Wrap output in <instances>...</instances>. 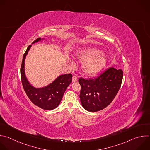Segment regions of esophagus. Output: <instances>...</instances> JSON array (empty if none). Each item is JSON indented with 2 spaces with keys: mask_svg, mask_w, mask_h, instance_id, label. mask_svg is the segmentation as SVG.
I'll list each match as a JSON object with an SVG mask.
<instances>
[{
  "mask_svg": "<svg viewBox=\"0 0 150 150\" xmlns=\"http://www.w3.org/2000/svg\"><path fill=\"white\" fill-rule=\"evenodd\" d=\"M77 81H78V77L74 75L72 77V82H76Z\"/></svg>",
  "mask_w": 150,
  "mask_h": 150,
  "instance_id": "1",
  "label": "esophagus"
}]
</instances>
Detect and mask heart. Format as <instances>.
Instances as JSON below:
<instances>
[{"mask_svg":"<svg viewBox=\"0 0 150 150\" xmlns=\"http://www.w3.org/2000/svg\"><path fill=\"white\" fill-rule=\"evenodd\" d=\"M79 61L84 62L83 70L85 73L94 75L101 71L106 66L108 61L107 56L100 50L90 48L81 50L76 54Z\"/></svg>","mask_w":150,"mask_h":150,"instance_id":"1","label":"heart"}]
</instances>
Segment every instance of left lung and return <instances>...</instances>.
<instances>
[{"label": "left lung", "mask_w": 150, "mask_h": 150, "mask_svg": "<svg viewBox=\"0 0 150 150\" xmlns=\"http://www.w3.org/2000/svg\"><path fill=\"white\" fill-rule=\"evenodd\" d=\"M123 71L110 68L93 79L80 78L79 98L82 107L90 112H96L109 105L117 94L122 81Z\"/></svg>", "instance_id": "1"}]
</instances>
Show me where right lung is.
<instances>
[{
	"label": "right lung",
	"instance_id": "obj_1",
	"mask_svg": "<svg viewBox=\"0 0 150 150\" xmlns=\"http://www.w3.org/2000/svg\"><path fill=\"white\" fill-rule=\"evenodd\" d=\"M40 38L36 39L33 43L40 41ZM31 47L29 45L23 55L21 68V81L23 89L30 100L35 105L45 110H52L56 108L60 104L65 90L72 82L71 74L61 75L49 85L40 88H36L31 85L25 75V61Z\"/></svg>",
	"mask_w": 150,
	"mask_h": 150
}]
</instances>
